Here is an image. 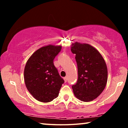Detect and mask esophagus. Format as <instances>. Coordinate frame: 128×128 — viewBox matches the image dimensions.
Returning a JSON list of instances; mask_svg holds the SVG:
<instances>
[{
  "mask_svg": "<svg viewBox=\"0 0 128 128\" xmlns=\"http://www.w3.org/2000/svg\"><path fill=\"white\" fill-rule=\"evenodd\" d=\"M64 81H65V82H66V81H67V80H68V78H67V77H64Z\"/></svg>",
  "mask_w": 128,
  "mask_h": 128,
  "instance_id": "34e87169",
  "label": "esophagus"
}]
</instances>
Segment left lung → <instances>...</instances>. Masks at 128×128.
<instances>
[{
    "instance_id": "8db88e82",
    "label": "left lung",
    "mask_w": 128,
    "mask_h": 128,
    "mask_svg": "<svg viewBox=\"0 0 128 128\" xmlns=\"http://www.w3.org/2000/svg\"><path fill=\"white\" fill-rule=\"evenodd\" d=\"M71 51L76 54L78 80L72 88L75 96L88 102L96 99L107 82V65L100 53L90 44L73 43Z\"/></svg>"
}]
</instances>
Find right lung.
<instances>
[{"mask_svg":"<svg viewBox=\"0 0 128 128\" xmlns=\"http://www.w3.org/2000/svg\"><path fill=\"white\" fill-rule=\"evenodd\" d=\"M62 46L49 44L32 54L26 63L24 81L28 90L36 100L47 103L59 95L64 81L54 64Z\"/></svg>","mask_w":128,"mask_h":128,"instance_id":"add662e5","label":"right lung"}]
</instances>
